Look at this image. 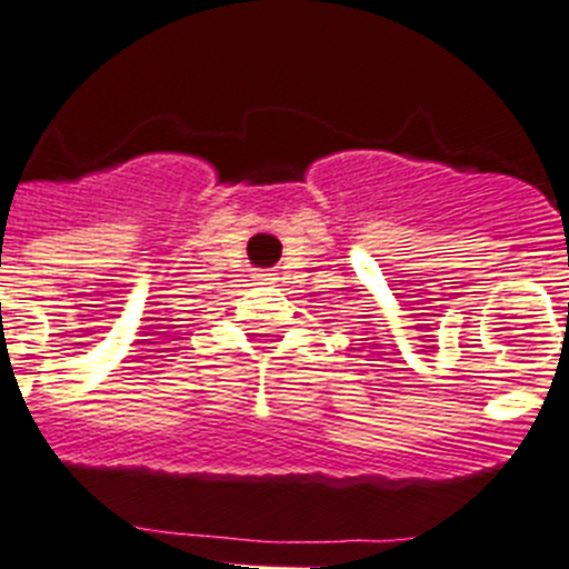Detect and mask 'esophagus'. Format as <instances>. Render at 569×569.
<instances>
[{
  "label": "esophagus",
  "mask_w": 569,
  "mask_h": 569,
  "mask_svg": "<svg viewBox=\"0 0 569 569\" xmlns=\"http://www.w3.org/2000/svg\"><path fill=\"white\" fill-rule=\"evenodd\" d=\"M254 278L260 280V286H269V283H274V280H278L272 272H260V274H254Z\"/></svg>",
  "instance_id": "34e87169"
}]
</instances>
